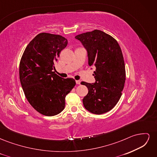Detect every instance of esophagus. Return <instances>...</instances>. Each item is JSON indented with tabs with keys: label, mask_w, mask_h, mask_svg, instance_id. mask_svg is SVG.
I'll return each instance as SVG.
<instances>
[{
	"label": "esophagus",
	"mask_w": 157,
	"mask_h": 157,
	"mask_svg": "<svg viewBox=\"0 0 157 157\" xmlns=\"http://www.w3.org/2000/svg\"><path fill=\"white\" fill-rule=\"evenodd\" d=\"M76 83H77V84H80V80H76Z\"/></svg>",
	"instance_id": "1"
}]
</instances>
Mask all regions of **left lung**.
Masks as SVG:
<instances>
[{"mask_svg":"<svg viewBox=\"0 0 157 157\" xmlns=\"http://www.w3.org/2000/svg\"><path fill=\"white\" fill-rule=\"evenodd\" d=\"M88 52V64L94 65L96 82H82L88 89L83 105L90 113L101 115L115 107L122 96L126 71L121 47L113 36L100 30L76 36Z\"/></svg>","mask_w":157,"mask_h":157,"instance_id":"1","label":"left lung"}]
</instances>
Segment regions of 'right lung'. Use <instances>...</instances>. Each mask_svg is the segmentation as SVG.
<instances>
[{
	"label": "right lung",
	"mask_w": 157,
	"mask_h": 157,
	"mask_svg": "<svg viewBox=\"0 0 157 157\" xmlns=\"http://www.w3.org/2000/svg\"><path fill=\"white\" fill-rule=\"evenodd\" d=\"M67 43L61 35L39 33L27 46L20 60L23 92L31 105L45 116H54L63 110L65 98L76 84L75 79L62 78L53 71Z\"/></svg>",
	"instance_id": "add662e5"
}]
</instances>
